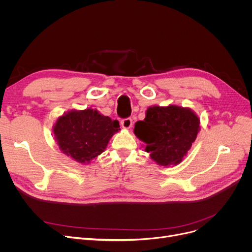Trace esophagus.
<instances>
[{"label":"esophagus","mask_w":252,"mask_h":252,"mask_svg":"<svg viewBox=\"0 0 252 252\" xmlns=\"http://www.w3.org/2000/svg\"><path fill=\"white\" fill-rule=\"evenodd\" d=\"M121 124H122V126L124 128H130L131 126H133V121H131V118L127 117V118L123 119V121L121 122Z\"/></svg>","instance_id":"34e87169"}]
</instances>
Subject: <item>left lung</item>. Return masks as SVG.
<instances>
[{
    "label": "left lung",
    "mask_w": 252,
    "mask_h": 252,
    "mask_svg": "<svg viewBox=\"0 0 252 252\" xmlns=\"http://www.w3.org/2000/svg\"><path fill=\"white\" fill-rule=\"evenodd\" d=\"M200 121L189 108L152 106L144 121L135 125V135L146 144L152 159L161 166L177 165L187 154L200 129Z\"/></svg>",
    "instance_id": "8db88e82"
}]
</instances>
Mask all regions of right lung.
Returning a JSON list of instances; mask_svg holds the SVG:
<instances>
[{"mask_svg":"<svg viewBox=\"0 0 252 252\" xmlns=\"http://www.w3.org/2000/svg\"><path fill=\"white\" fill-rule=\"evenodd\" d=\"M121 129L119 123L97 110H71L60 116L53 126L60 150L79 163H90L107 147Z\"/></svg>","mask_w":252,"mask_h":252,"instance_id":"add662e5","label":"right lung"}]
</instances>
